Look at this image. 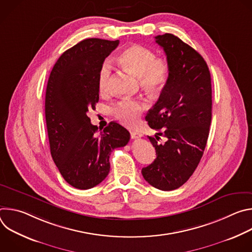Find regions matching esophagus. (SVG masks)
Masks as SVG:
<instances>
[{
	"label": "esophagus",
	"mask_w": 252,
	"mask_h": 252,
	"mask_svg": "<svg viewBox=\"0 0 252 252\" xmlns=\"http://www.w3.org/2000/svg\"><path fill=\"white\" fill-rule=\"evenodd\" d=\"M130 136H131V138H139V137L142 136V134L137 130H131L130 131Z\"/></svg>",
	"instance_id": "34e87169"
}]
</instances>
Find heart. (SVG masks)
I'll return each mask as SVG.
<instances>
[{
  "instance_id": "b5f03b06",
  "label": "heart",
  "mask_w": 252,
  "mask_h": 252,
  "mask_svg": "<svg viewBox=\"0 0 252 252\" xmlns=\"http://www.w3.org/2000/svg\"><path fill=\"white\" fill-rule=\"evenodd\" d=\"M120 63L138 76L140 85L151 93H158L168 81L170 67L165 59L156 58L154 51L141 45H131L119 56ZM112 65L104 62L97 76V87L101 94L111 90ZM148 105L146 100L125 98L114 106L116 118L125 125H133Z\"/></svg>"
}]
</instances>
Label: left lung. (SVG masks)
<instances>
[{
  "mask_svg": "<svg viewBox=\"0 0 252 252\" xmlns=\"http://www.w3.org/2000/svg\"><path fill=\"white\" fill-rule=\"evenodd\" d=\"M156 43L166 55L170 74L146 117L158 130L149 136L157 158L141 173L151 186L168 191L186 184L202 158L211 123V78L204 59L174 34L157 35Z\"/></svg>",
  "mask_w": 252,
  "mask_h": 252,
  "instance_id": "8db88e82",
  "label": "left lung"
}]
</instances>
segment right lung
Instances as JSON below:
<instances>
[{
	"instance_id": "right-lung-1",
	"label": "right lung",
	"mask_w": 252,
	"mask_h": 252,
	"mask_svg": "<svg viewBox=\"0 0 252 252\" xmlns=\"http://www.w3.org/2000/svg\"><path fill=\"white\" fill-rule=\"evenodd\" d=\"M119 43L94 38L80 42L59 58L48 81L51 155L64 181L79 189L100 184L110 172L111 153L129 140L128 130L115 122L96 134L88 117L98 101V70Z\"/></svg>"
}]
</instances>
